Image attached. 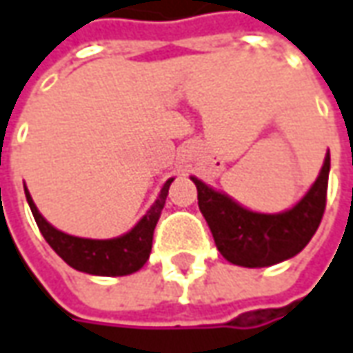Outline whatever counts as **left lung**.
<instances>
[{"instance_id": "left-lung-1", "label": "left lung", "mask_w": 353, "mask_h": 353, "mask_svg": "<svg viewBox=\"0 0 353 353\" xmlns=\"http://www.w3.org/2000/svg\"><path fill=\"white\" fill-rule=\"evenodd\" d=\"M330 154L321 176L293 209L279 214L252 213L223 193L191 177L197 185L199 209L211 228L214 244L226 260L244 268H265L297 256L309 244L326 209Z\"/></svg>"}]
</instances>
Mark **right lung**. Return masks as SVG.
Segmentation results:
<instances>
[{
	"label": "right lung",
	"instance_id": "right-lung-1",
	"mask_svg": "<svg viewBox=\"0 0 353 353\" xmlns=\"http://www.w3.org/2000/svg\"><path fill=\"white\" fill-rule=\"evenodd\" d=\"M172 181H174V177L165 181V185L160 191V197L150 207V211L140 219L139 225L127 234L111 238V240L70 236V234L56 230L54 226L48 225L43 214L39 213L27 189H25V195H27L32 216L39 225V230L43 232L44 240L68 265H72L78 272H85V274L113 277V275H128L139 272L146 263V260L150 258L154 228L162 214L168 189L172 185Z\"/></svg>",
	"mask_w": 353,
	"mask_h": 353
}]
</instances>
